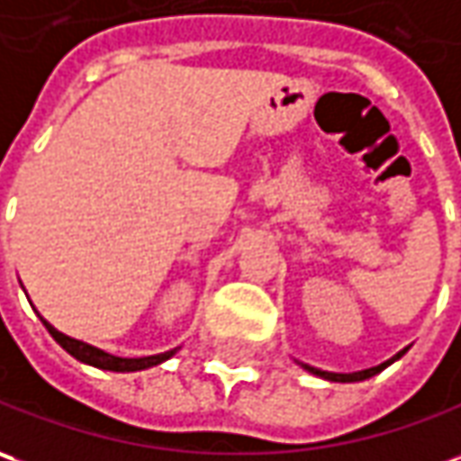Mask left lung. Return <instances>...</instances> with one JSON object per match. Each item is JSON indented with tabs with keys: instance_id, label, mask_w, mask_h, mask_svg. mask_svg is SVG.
<instances>
[{
	"instance_id": "8db88e82",
	"label": "left lung",
	"mask_w": 461,
	"mask_h": 461,
	"mask_svg": "<svg viewBox=\"0 0 461 461\" xmlns=\"http://www.w3.org/2000/svg\"><path fill=\"white\" fill-rule=\"evenodd\" d=\"M403 353H406V348L399 350L393 358H388V361H384L381 366H374V368H366V371H356V374H333V371H321V368H312V366H308V363H300L308 374L312 375H321V378H325V381H336V384H353V381H366V378H371V375L381 374L386 366H391L393 361H399Z\"/></svg>"
}]
</instances>
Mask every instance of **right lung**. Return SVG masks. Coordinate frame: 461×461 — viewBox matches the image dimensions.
Returning <instances> with one entry per match:
<instances>
[{
	"label": "right lung",
	"mask_w": 461,
	"mask_h": 461,
	"mask_svg": "<svg viewBox=\"0 0 461 461\" xmlns=\"http://www.w3.org/2000/svg\"><path fill=\"white\" fill-rule=\"evenodd\" d=\"M40 321L45 322V328L50 330V336L58 340L62 348L68 350L73 358H77L80 363H87V366H95V368H103V371H115V374H131V371H146V368H153V366H158V363L168 361L178 348L174 350H166V353H156V356H143V358H121V356H113L108 350L95 348V346H90L86 340H77V338L65 336V333H59L55 325H50V322L40 315Z\"/></svg>",
	"instance_id": "obj_1"
}]
</instances>
